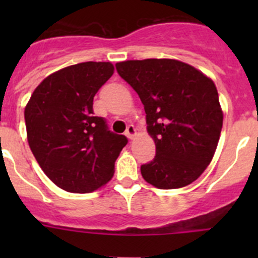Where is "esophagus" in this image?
Returning a JSON list of instances; mask_svg holds the SVG:
<instances>
[{
	"label": "esophagus",
	"mask_w": 258,
	"mask_h": 258,
	"mask_svg": "<svg viewBox=\"0 0 258 258\" xmlns=\"http://www.w3.org/2000/svg\"><path fill=\"white\" fill-rule=\"evenodd\" d=\"M124 134H126V136L128 137L130 140L134 139V137L136 136V128H135L134 124H128V126H127V130H126V132H124Z\"/></svg>",
	"instance_id": "34e87169"
}]
</instances>
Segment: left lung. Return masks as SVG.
Instances as JSON below:
<instances>
[{
  "label": "left lung",
  "instance_id": "1",
  "mask_svg": "<svg viewBox=\"0 0 258 258\" xmlns=\"http://www.w3.org/2000/svg\"><path fill=\"white\" fill-rule=\"evenodd\" d=\"M141 98L156 156L141 166L148 183L161 189L196 181L212 161L223 113L213 81L195 67L170 58L116 63Z\"/></svg>",
  "mask_w": 258,
  "mask_h": 258
}]
</instances>
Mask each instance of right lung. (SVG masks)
Returning a JSON list of instances; mask_svg holds the SVG:
<instances>
[{
	"label": "right lung",
	"mask_w": 258,
	"mask_h": 258,
	"mask_svg": "<svg viewBox=\"0 0 258 258\" xmlns=\"http://www.w3.org/2000/svg\"><path fill=\"white\" fill-rule=\"evenodd\" d=\"M111 62H82L46 77L25 108L27 140L46 176L59 188L87 194L107 183L127 145L93 116V97L113 75Z\"/></svg>",
	"instance_id": "obj_1"
}]
</instances>
